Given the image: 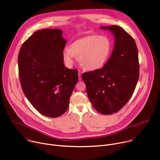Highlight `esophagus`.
Returning a JSON list of instances; mask_svg holds the SVG:
<instances>
[{"mask_svg":"<svg viewBox=\"0 0 160 160\" xmlns=\"http://www.w3.org/2000/svg\"><path fill=\"white\" fill-rule=\"evenodd\" d=\"M78 80L79 81H81L82 80V77H81V74H80V71H79V72H78Z\"/></svg>","mask_w":160,"mask_h":160,"instance_id":"obj_1","label":"esophagus"}]
</instances>
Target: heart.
<instances>
[{"mask_svg": "<svg viewBox=\"0 0 160 160\" xmlns=\"http://www.w3.org/2000/svg\"><path fill=\"white\" fill-rule=\"evenodd\" d=\"M110 51L111 42L107 36L89 35L74 41L70 48L66 47L62 51V57L69 68L73 66L76 57L84 70L94 71L104 66Z\"/></svg>", "mask_w": 160, "mask_h": 160, "instance_id": "1", "label": "heart"}]
</instances>
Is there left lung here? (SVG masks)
<instances>
[{"label":"left lung","instance_id":"8db88e82","mask_svg":"<svg viewBox=\"0 0 160 160\" xmlns=\"http://www.w3.org/2000/svg\"><path fill=\"white\" fill-rule=\"evenodd\" d=\"M115 38L111 56L104 66L83 73L86 91L98 112L110 115L120 110L133 95L139 77L138 55L135 40L117 25L100 27Z\"/></svg>","mask_w":160,"mask_h":160}]
</instances>
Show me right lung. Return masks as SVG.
<instances>
[{
	"mask_svg": "<svg viewBox=\"0 0 160 160\" xmlns=\"http://www.w3.org/2000/svg\"><path fill=\"white\" fill-rule=\"evenodd\" d=\"M66 44L62 30L45 28L28 38L18 54L23 92L40 113L49 118L66 112L78 81V70L64 66L62 51Z\"/></svg>",
	"mask_w": 160,
	"mask_h": 160,
	"instance_id": "right-lung-1",
	"label": "right lung"
}]
</instances>
